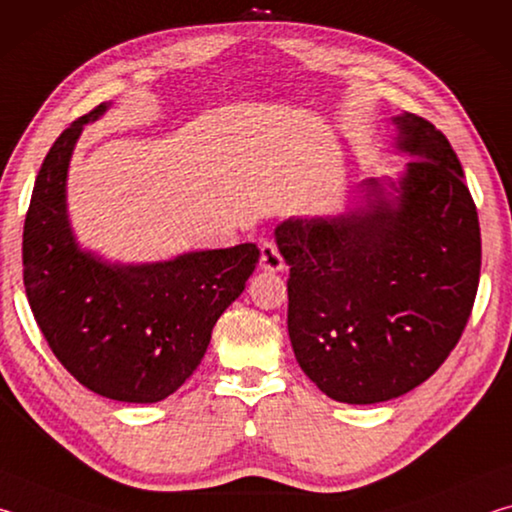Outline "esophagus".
<instances>
[{"label":"esophagus","instance_id":"obj_1","mask_svg":"<svg viewBox=\"0 0 512 512\" xmlns=\"http://www.w3.org/2000/svg\"><path fill=\"white\" fill-rule=\"evenodd\" d=\"M259 266L264 268V271H284V259L280 255V250H277L275 244L271 241H264L262 244V257H259Z\"/></svg>","mask_w":512,"mask_h":512}]
</instances>
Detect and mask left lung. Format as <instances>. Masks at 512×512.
Segmentation results:
<instances>
[{"mask_svg": "<svg viewBox=\"0 0 512 512\" xmlns=\"http://www.w3.org/2000/svg\"><path fill=\"white\" fill-rule=\"evenodd\" d=\"M413 155L400 183H363L366 205L275 228L289 271V339L327 397L377 404L443 366L472 314L481 230L463 167L431 121L393 117Z\"/></svg>", "mask_w": 512, "mask_h": 512, "instance_id": "8db88e82", "label": "left lung"}]
</instances>
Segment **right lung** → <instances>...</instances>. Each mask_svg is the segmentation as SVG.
Returning a JSON list of instances; mask_svg holds the SVG:
<instances>
[{
	"label": "right lung",
	"mask_w": 512,
	"mask_h": 512,
	"mask_svg": "<svg viewBox=\"0 0 512 512\" xmlns=\"http://www.w3.org/2000/svg\"><path fill=\"white\" fill-rule=\"evenodd\" d=\"M108 108L76 119L42 162L24 221V287L69 375L108 400L153 404L192 377L259 250L239 244L155 264H108L81 250L67 219V167L83 126Z\"/></svg>",
	"instance_id": "1"
}]
</instances>
